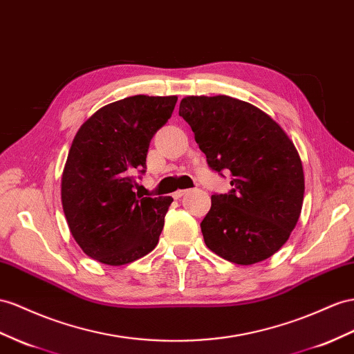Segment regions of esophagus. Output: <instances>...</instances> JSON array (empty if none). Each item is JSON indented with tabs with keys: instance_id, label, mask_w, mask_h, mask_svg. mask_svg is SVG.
I'll use <instances>...</instances> for the list:
<instances>
[{
	"instance_id": "esophagus-1",
	"label": "esophagus",
	"mask_w": 354,
	"mask_h": 354,
	"mask_svg": "<svg viewBox=\"0 0 354 354\" xmlns=\"http://www.w3.org/2000/svg\"><path fill=\"white\" fill-rule=\"evenodd\" d=\"M188 193V189H178V192L174 193V198H180L183 196H185Z\"/></svg>"
}]
</instances>
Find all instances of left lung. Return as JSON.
<instances>
[{"label": "left lung", "mask_w": 354, "mask_h": 354, "mask_svg": "<svg viewBox=\"0 0 354 354\" xmlns=\"http://www.w3.org/2000/svg\"><path fill=\"white\" fill-rule=\"evenodd\" d=\"M179 115L209 167L233 176V188L211 197L201 223L206 247L236 265L274 256L302 211L305 179L295 143L268 113L229 95L185 97Z\"/></svg>", "instance_id": "left-lung-1"}]
</instances>
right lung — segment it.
I'll return each instance as SVG.
<instances>
[{"label": "right lung", "instance_id": "right-lung-1", "mask_svg": "<svg viewBox=\"0 0 354 354\" xmlns=\"http://www.w3.org/2000/svg\"><path fill=\"white\" fill-rule=\"evenodd\" d=\"M176 95H133L106 104L71 143L61 178L68 229L86 256L109 266L131 263L157 247L174 198L134 193L152 136L167 122Z\"/></svg>", "mask_w": 354, "mask_h": 354}]
</instances>
